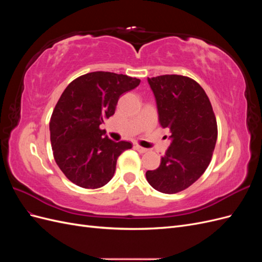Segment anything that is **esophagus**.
Wrapping results in <instances>:
<instances>
[{
	"instance_id": "esophagus-1",
	"label": "esophagus",
	"mask_w": 262,
	"mask_h": 262,
	"mask_svg": "<svg viewBox=\"0 0 262 262\" xmlns=\"http://www.w3.org/2000/svg\"><path fill=\"white\" fill-rule=\"evenodd\" d=\"M136 147V149L138 150V152H140V153H145V152H147V148H144V147H142V146H140V145H136L134 146Z\"/></svg>"
}]
</instances>
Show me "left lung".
<instances>
[{"instance_id": "obj_1", "label": "left lung", "mask_w": 262, "mask_h": 262, "mask_svg": "<svg viewBox=\"0 0 262 262\" xmlns=\"http://www.w3.org/2000/svg\"><path fill=\"white\" fill-rule=\"evenodd\" d=\"M158 121L171 140L161 165L147 170L148 184L163 193H177L191 186L208 168L217 139L216 119L204 90L187 76L147 77Z\"/></svg>"}]
</instances>
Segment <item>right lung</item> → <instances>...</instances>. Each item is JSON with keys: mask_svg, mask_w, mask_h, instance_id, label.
<instances>
[{"mask_svg": "<svg viewBox=\"0 0 262 262\" xmlns=\"http://www.w3.org/2000/svg\"><path fill=\"white\" fill-rule=\"evenodd\" d=\"M140 82L98 71L77 77L62 93L50 119V140L55 162L73 184L96 189L114 177L118 157L132 144L110 140L99 125L115 114L121 95Z\"/></svg>", "mask_w": 262, "mask_h": 262, "instance_id": "right-lung-1", "label": "right lung"}]
</instances>
